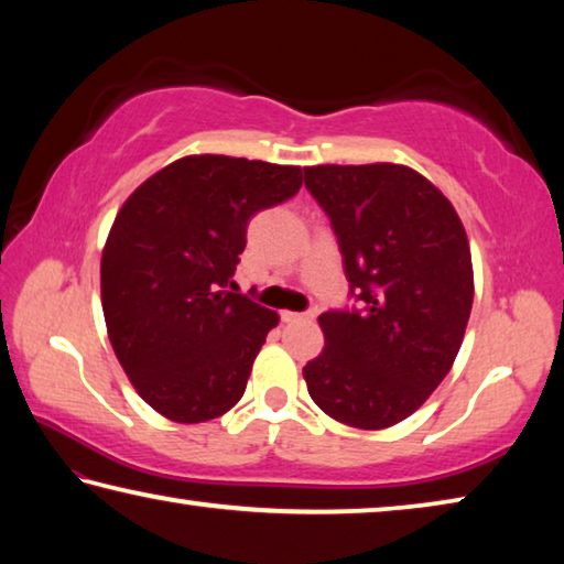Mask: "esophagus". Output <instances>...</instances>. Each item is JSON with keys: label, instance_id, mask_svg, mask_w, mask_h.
<instances>
[{"label": "esophagus", "instance_id": "esophagus-1", "mask_svg": "<svg viewBox=\"0 0 564 564\" xmlns=\"http://www.w3.org/2000/svg\"><path fill=\"white\" fill-rule=\"evenodd\" d=\"M281 318L285 323H295V321H313L316 318V311H303V313H295V311H283Z\"/></svg>", "mask_w": 564, "mask_h": 564}]
</instances>
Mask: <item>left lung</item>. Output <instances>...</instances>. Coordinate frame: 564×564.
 <instances>
[{
    "label": "left lung",
    "instance_id": "8db88e82",
    "mask_svg": "<svg viewBox=\"0 0 564 564\" xmlns=\"http://www.w3.org/2000/svg\"><path fill=\"white\" fill-rule=\"evenodd\" d=\"M303 178L330 218L358 301L321 313L326 348L303 378L323 413L380 431L415 413L460 350L470 246L453 204L413 169L326 164Z\"/></svg>",
    "mask_w": 564,
    "mask_h": 564
}]
</instances>
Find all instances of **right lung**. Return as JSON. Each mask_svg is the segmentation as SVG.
I'll return each instance as SVG.
<instances>
[{
	"instance_id": "obj_1",
	"label": "right lung",
	"mask_w": 564,
	"mask_h": 564,
	"mask_svg": "<svg viewBox=\"0 0 564 564\" xmlns=\"http://www.w3.org/2000/svg\"><path fill=\"white\" fill-rule=\"evenodd\" d=\"M301 169L186 156L121 206L101 253V305L123 373L174 423H206L241 400L279 313L238 293L246 228L299 194Z\"/></svg>"
}]
</instances>
